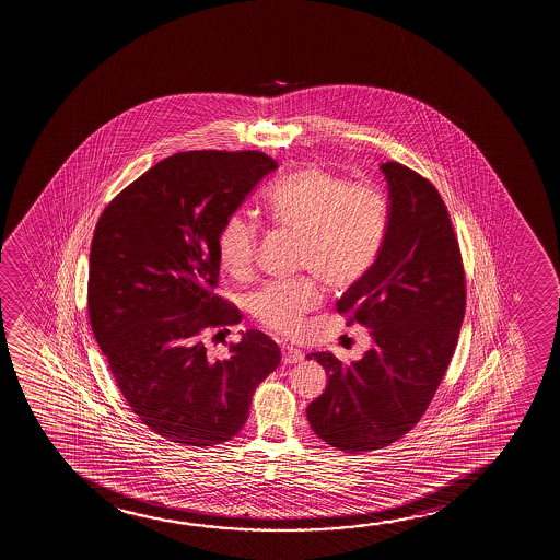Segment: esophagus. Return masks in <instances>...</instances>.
I'll use <instances>...</instances> for the list:
<instances>
[{"mask_svg":"<svg viewBox=\"0 0 560 560\" xmlns=\"http://www.w3.org/2000/svg\"><path fill=\"white\" fill-rule=\"evenodd\" d=\"M281 353H283L284 365H292V363H300V361L304 360L302 352L296 350V348H292V346H283Z\"/></svg>","mask_w":560,"mask_h":560,"instance_id":"obj_1","label":"esophagus"}]
</instances>
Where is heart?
Wrapping results in <instances>:
<instances>
[{
	"label": "heart",
	"mask_w": 560,
	"mask_h": 560,
	"mask_svg": "<svg viewBox=\"0 0 560 560\" xmlns=\"http://www.w3.org/2000/svg\"><path fill=\"white\" fill-rule=\"evenodd\" d=\"M268 215L279 230L300 235V269L315 276L264 284L246 310L261 327L294 335L304 315L322 304V279L346 289L375 266L390 231L392 200L381 185L307 166L269 191ZM258 246L260 225L243 212L228 215L215 237L218 261L233 279L253 273Z\"/></svg>",
	"instance_id": "1"
}]
</instances>
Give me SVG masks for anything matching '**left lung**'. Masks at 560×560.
<instances>
[{"mask_svg":"<svg viewBox=\"0 0 560 560\" xmlns=\"http://www.w3.org/2000/svg\"><path fill=\"white\" fill-rule=\"evenodd\" d=\"M392 223L368 276L337 302L368 327L373 345L345 365L330 352L307 355L329 375L307 421L340 452L381 450L421 421L452 361L467 307L459 243L445 202L427 177L384 162Z\"/></svg>","mask_w":560,"mask_h":560,"instance_id":"8db88e82","label":"left lung"}]
</instances>
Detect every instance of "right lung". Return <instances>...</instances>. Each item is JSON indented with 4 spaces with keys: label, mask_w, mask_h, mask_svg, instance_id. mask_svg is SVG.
Segmentation results:
<instances>
[{
    "label": "right lung",
    "mask_w": 560,
    "mask_h": 560,
    "mask_svg": "<svg viewBox=\"0 0 560 560\" xmlns=\"http://www.w3.org/2000/svg\"><path fill=\"white\" fill-rule=\"evenodd\" d=\"M277 168L260 151H185L118 192L93 233L88 312L124 399L149 429L182 445L223 444L245 427L279 346L246 330L222 360L205 337L241 323L215 294V237Z\"/></svg>",
    "instance_id": "1"
}]
</instances>
